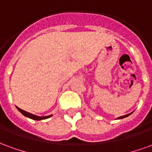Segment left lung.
<instances>
[{
	"label": "left lung",
	"instance_id": "1",
	"mask_svg": "<svg viewBox=\"0 0 152 152\" xmlns=\"http://www.w3.org/2000/svg\"><path fill=\"white\" fill-rule=\"evenodd\" d=\"M132 113H130V114H128V115H123V116H121V117H119L118 119H123V118H125V117H127V116H129V115H131Z\"/></svg>",
	"mask_w": 152,
	"mask_h": 152
}]
</instances>
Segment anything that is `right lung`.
<instances>
[{
  "label": "right lung",
  "instance_id": "obj_1",
  "mask_svg": "<svg viewBox=\"0 0 152 152\" xmlns=\"http://www.w3.org/2000/svg\"><path fill=\"white\" fill-rule=\"evenodd\" d=\"M17 108L19 112H21L22 114L25 115V116H27V117L30 118V119H32V120H35V121H40V120H45V119H47V118L50 117V116H52V115H47V116H37V115H32L31 113H29L28 112H25L23 110H22L19 107H17Z\"/></svg>",
  "mask_w": 152,
  "mask_h": 152
}]
</instances>
